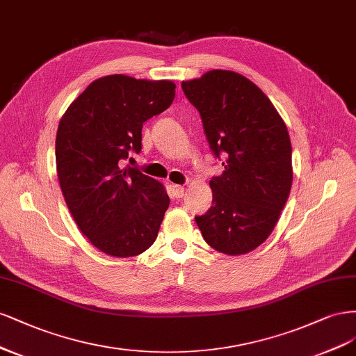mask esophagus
Here are the masks:
<instances>
[{"label": "esophagus", "mask_w": 356, "mask_h": 356, "mask_svg": "<svg viewBox=\"0 0 356 356\" xmlns=\"http://www.w3.org/2000/svg\"><path fill=\"white\" fill-rule=\"evenodd\" d=\"M183 193H185V188H183V186H180V185L171 186V195H173L175 198H181Z\"/></svg>", "instance_id": "34e87169"}]
</instances>
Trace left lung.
<instances>
[{
  "mask_svg": "<svg viewBox=\"0 0 356 356\" xmlns=\"http://www.w3.org/2000/svg\"><path fill=\"white\" fill-rule=\"evenodd\" d=\"M181 90L225 167L210 180L213 205L195 222L214 250L245 254L265 243L289 200V131L268 96L241 74L214 70L183 81Z\"/></svg>",
  "mask_w": 356,
  "mask_h": 356,
  "instance_id": "left-lung-1",
  "label": "left lung"
}]
</instances>
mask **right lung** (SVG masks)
<instances>
[{
    "label": "right lung",
    "mask_w": 356,
    "mask_h": 356,
    "mask_svg": "<svg viewBox=\"0 0 356 356\" xmlns=\"http://www.w3.org/2000/svg\"><path fill=\"white\" fill-rule=\"evenodd\" d=\"M176 84L108 75L67 108L56 134L60 189L90 243L113 257L146 251L158 236L170 198L161 183L124 167L142 149L143 122L175 100Z\"/></svg>",
    "instance_id": "1"
}]
</instances>
